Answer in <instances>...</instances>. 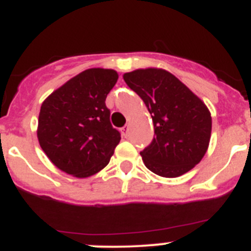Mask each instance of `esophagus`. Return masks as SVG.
<instances>
[{"label": "esophagus", "mask_w": 251, "mask_h": 251, "mask_svg": "<svg viewBox=\"0 0 251 251\" xmlns=\"http://www.w3.org/2000/svg\"><path fill=\"white\" fill-rule=\"evenodd\" d=\"M128 130H129V127H128V126H124V127L122 128V129H121L122 136H123L124 138H127V136H128Z\"/></svg>", "instance_id": "obj_1"}]
</instances>
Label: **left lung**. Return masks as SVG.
I'll return each mask as SVG.
<instances>
[{
    "label": "left lung",
    "mask_w": 251,
    "mask_h": 251,
    "mask_svg": "<svg viewBox=\"0 0 251 251\" xmlns=\"http://www.w3.org/2000/svg\"><path fill=\"white\" fill-rule=\"evenodd\" d=\"M123 79L152 117L156 136L141 152L146 167L174 178L200 163L211 137V113L206 104L163 69H137Z\"/></svg>",
    "instance_id": "obj_1"
}]
</instances>
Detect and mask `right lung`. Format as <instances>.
I'll return each instance as SVG.
<instances>
[{"instance_id":"obj_1","label":"right lung","mask_w":251,"mask_h":251,"mask_svg":"<svg viewBox=\"0 0 251 251\" xmlns=\"http://www.w3.org/2000/svg\"><path fill=\"white\" fill-rule=\"evenodd\" d=\"M117 80L113 69H86L43 101L37 139L60 171L86 178L109 163L121 134L110 124L105 98Z\"/></svg>"}]
</instances>
